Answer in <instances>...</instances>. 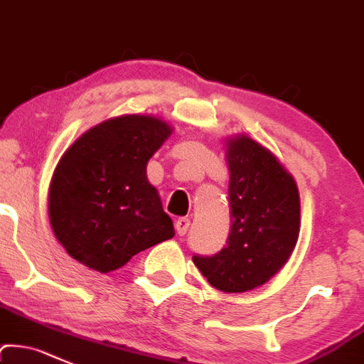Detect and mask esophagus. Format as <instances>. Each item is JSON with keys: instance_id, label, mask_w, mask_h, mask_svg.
Wrapping results in <instances>:
<instances>
[{"instance_id": "esophagus-1", "label": "esophagus", "mask_w": 364, "mask_h": 364, "mask_svg": "<svg viewBox=\"0 0 364 364\" xmlns=\"http://www.w3.org/2000/svg\"><path fill=\"white\" fill-rule=\"evenodd\" d=\"M189 225H191V220L187 217L177 218V222H175V230H177L178 236H183V234L189 230Z\"/></svg>"}]
</instances>
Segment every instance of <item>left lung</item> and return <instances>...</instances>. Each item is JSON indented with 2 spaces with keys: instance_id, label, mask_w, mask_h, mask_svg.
<instances>
[{
  "instance_id": "1",
  "label": "left lung",
  "mask_w": 364,
  "mask_h": 364,
  "mask_svg": "<svg viewBox=\"0 0 364 364\" xmlns=\"http://www.w3.org/2000/svg\"><path fill=\"white\" fill-rule=\"evenodd\" d=\"M225 158L232 222L228 245L193 262L213 288L243 293L267 283L290 259L300 232V198L276 156L250 136L229 139Z\"/></svg>"
}]
</instances>
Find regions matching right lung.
I'll list each match as a JSON object with an SVG mask.
<instances>
[{"mask_svg":"<svg viewBox=\"0 0 364 364\" xmlns=\"http://www.w3.org/2000/svg\"><path fill=\"white\" fill-rule=\"evenodd\" d=\"M171 135L154 116H119L85 132L53 171L48 215L65 252L99 272L175 236L147 161Z\"/></svg>","mask_w":364,"mask_h":364,"instance_id":"1","label":"right lung"}]
</instances>
